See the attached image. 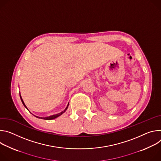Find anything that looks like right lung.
Returning a JSON list of instances; mask_svg holds the SVG:
<instances>
[{"label":"right lung","instance_id":"obj_1","mask_svg":"<svg viewBox=\"0 0 161 161\" xmlns=\"http://www.w3.org/2000/svg\"><path fill=\"white\" fill-rule=\"evenodd\" d=\"M20 98H21V100H22V103L24 104V105L25 106V108L27 109V107H26V105H25V103H24V101H23V100H22V97H21V96L20 95ZM68 104H69V103H68ZM68 105H67V107H66V108L65 109V110L64 111H62L61 113H58V114H54V115H52V116H48V117H45V118H40V117H38V116H36V117H37V118H41V119H47V120H50V119H55V118H58V116H61L63 113H64L65 111H66V110L67 109V108H68Z\"/></svg>","mask_w":161,"mask_h":161}]
</instances>
